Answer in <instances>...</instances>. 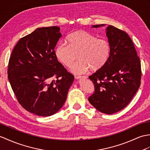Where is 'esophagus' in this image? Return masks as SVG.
I'll list each match as a JSON object with an SVG mask.
<instances>
[{
    "mask_svg": "<svg viewBox=\"0 0 150 150\" xmlns=\"http://www.w3.org/2000/svg\"><path fill=\"white\" fill-rule=\"evenodd\" d=\"M75 78L76 79H86V76H75Z\"/></svg>",
    "mask_w": 150,
    "mask_h": 150,
    "instance_id": "1",
    "label": "esophagus"
}]
</instances>
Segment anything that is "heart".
Instances as JSON below:
<instances>
[{
  "label": "heart",
  "instance_id": "1",
  "mask_svg": "<svg viewBox=\"0 0 150 150\" xmlns=\"http://www.w3.org/2000/svg\"><path fill=\"white\" fill-rule=\"evenodd\" d=\"M67 43L58 44L54 54L60 63L68 68L79 57L80 61L71 69L74 74H84L89 69L93 71L100 70L109 61L110 55L109 41L98 39L87 31L77 30L69 34Z\"/></svg>",
  "mask_w": 150,
  "mask_h": 150
}]
</instances>
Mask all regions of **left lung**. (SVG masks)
I'll list each match as a JSON object with an SVG mask.
<instances>
[{
    "instance_id": "left-lung-1",
    "label": "left lung",
    "mask_w": 150,
    "mask_h": 150,
    "mask_svg": "<svg viewBox=\"0 0 150 150\" xmlns=\"http://www.w3.org/2000/svg\"><path fill=\"white\" fill-rule=\"evenodd\" d=\"M106 36L110 45V57L104 67L89 76L95 92L88 100L100 112L112 114L124 109L137 93L141 85V69L140 59L127 33L109 25Z\"/></svg>"
}]
</instances>
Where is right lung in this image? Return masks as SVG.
<instances>
[{
    "label": "right lung",
    "mask_w": 150,
    "mask_h": 150,
    "mask_svg": "<svg viewBox=\"0 0 150 150\" xmlns=\"http://www.w3.org/2000/svg\"><path fill=\"white\" fill-rule=\"evenodd\" d=\"M62 36L57 26L38 28L15 45L8 74L19 103L29 112L50 116L63 106L74 76L54 54Z\"/></svg>",
    "instance_id": "add662e5"
}]
</instances>
